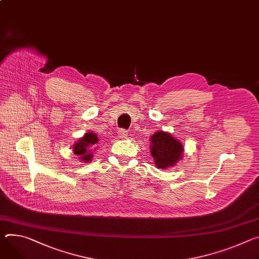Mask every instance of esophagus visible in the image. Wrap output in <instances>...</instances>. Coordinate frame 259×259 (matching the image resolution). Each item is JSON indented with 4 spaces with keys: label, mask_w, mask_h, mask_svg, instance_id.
I'll return each mask as SVG.
<instances>
[{
    "label": "esophagus",
    "mask_w": 259,
    "mask_h": 259,
    "mask_svg": "<svg viewBox=\"0 0 259 259\" xmlns=\"http://www.w3.org/2000/svg\"><path fill=\"white\" fill-rule=\"evenodd\" d=\"M117 135H119V137L121 138H125L128 136V131L125 129H120L119 132H117Z\"/></svg>",
    "instance_id": "1"
}]
</instances>
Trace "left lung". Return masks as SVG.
Here are the masks:
<instances>
[{"label":"left lung","mask_w":259,"mask_h":259,"mask_svg":"<svg viewBox=\"0 0 259 259\" xmlns=\"http://www.w3.org/2000/svg\"><path fill=\"white\" fill-rule=\"evenodd\" d=\"M150 142L151 155L158 168L166 169L169 166H175L178 161L182 159L183 145L170 133L157 131L151 136Z\"/></svg>","instance_id":"1"}]
</instances>
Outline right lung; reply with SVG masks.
<instances>
[{
    "instance_id": "obj_1",
    "label": "right lung",
    "mask_w": 259,
    "mask_h": 259,
    "mask_svg": "<svg viewBox=\"0 0 259 259\" xmlns=\"http://www.w3.org/2000/svg\"><path fill=\"white\" fill-rule=\"evenodd\" d=\"M98 136L93 132L85 133L82 137H80L75 145L73 146V153L78 156V158L82 162H90L93 158V151L97 149L98 145Z\"/></svg>"
}]
</instances>
